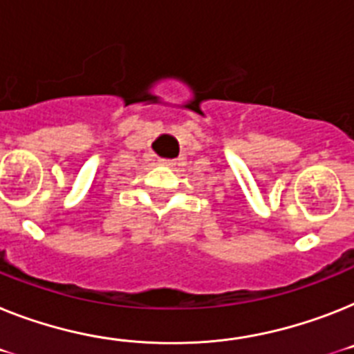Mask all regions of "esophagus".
Returning <instances> with one entry per match:
<instances>
[{
  "mask_svg": "<svg viewBox=\"0 0 354 354\" xmlns=\"http://www.w3.org/2000/svg\"><path fill=\"white\" fill-rule=\"evenodd\" d=\"M160 163H162V165H167V167L174 165V162H172V160H160Z\"/></svg>",
  "mask_w": 354,
  "mask_h": 354,
  "instance_id": "34e87169",
  "label": "esophagus"
}]
</instances>
